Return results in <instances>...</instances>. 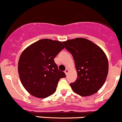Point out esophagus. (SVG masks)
<instances>
[{
    "mask_svg": "<svg viewBox=\"0 0 122 122\" xmlns=\"http://www.w3.org/2000/svg\"><path fill=\"white\" fill-rule=\"evenodd\" d=\"M68 72H69V69H66L65 71V73L66 75H68Z\"/></svg>",
    "mask_w": 122,
    "mask_h": 122,
    "instance_id": "34e87169",
    "label": "esophagus"
}]
</instances>
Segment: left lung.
<instances>
[{
    "mask_svg": "<svg viewBox=\"0 0 122 122\" xmlns=\"http://www.w3.org/2000/svg\"><path fill=\"white\" fill-rule=\"evenodd\" d=\"M72 55L77 78L70 86L81 97L97 93L102 87L108 72V61L104 51L91 41L76 38L63 42Z\"/></svg>",
    "mask_w": 122,
    "mask_h": 122,
    "instance_id": "1",
    "label": "left lung"
}]
</instances>
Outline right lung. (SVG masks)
Instances as JSON below:
<instances>
[{
	"mask_svg": "<svg viewBox=\"0 0 122 122\" xmlns=\"http://www.w3.org/2000/svg\"><path fill=\"white\" fill-rule=\"evenodd\" d=\"M64 48L62 42L42 39L22 52L18 60V74L22 85L32 96L45 98L53 95L59 80L65 77L54 60Z\"/></svg>",
	"mask_w": 122,
	"mask_h": 122,
	"instance_id": "obj_1",
	"label": "right lung"
}]
</instances>
